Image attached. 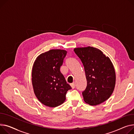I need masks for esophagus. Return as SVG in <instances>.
<instances>
[{
	"label": "esophagus",
	"mask_w": 134,
	"mask_h": 134,
	"mask_svg": "<svg viewBox=\"0 0 134 134\" xmlns=\"http://www.w3.org/2000/svg\"><path fill=\"white\" fill-rule=\"evenodd\" d=\"M70 86H71V87H72V88L73 89H74V88L75 87V82H73V83H71V84H70Z\"/></svg>",
	"instance_id": "1"
}]
</instances>
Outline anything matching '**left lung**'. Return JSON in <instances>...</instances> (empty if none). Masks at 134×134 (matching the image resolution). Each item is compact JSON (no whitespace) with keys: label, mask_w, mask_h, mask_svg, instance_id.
I'll return each mask as SVG.
<instances>
[{"label":"left lung","mask_w":134,"mask_h":134,"mask_svg":"<svg viewBox=\"0 0 134 134\" xmlns=\"http://www.w3.org/2000/svg\"><path fill=\"white\" fill-rule=\"evenodd\" d=\"M74 51L85 71L87 85L82 92L85 102L91 105L103 103L110 97L115 86V71L110 59L101 50L91 46Z\"/></svg>","instance_id":"obj_1"}]
</instances>
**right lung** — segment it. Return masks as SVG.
Masks as SVG:
<instances>
[{
    "mask_svg": "<svg viewBox=\"0 0 134 134\" xmlns=\"http://www.w3.org/2000/svg\"><path fill=\"white\" fill-rule=\"evenodd\" d=\"M67 51L51 49L35 59L32 71V82L38 100L49 107H55L66 100V94L72 87L60 72Z\"/></svg>",
    "mask_w": 134,
    "mask_h": 134,
    "instance_id": "add662e5",
    "label": "right lung"
}]
</instances>
